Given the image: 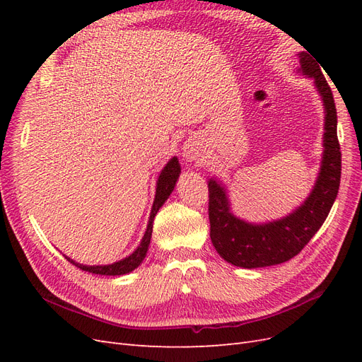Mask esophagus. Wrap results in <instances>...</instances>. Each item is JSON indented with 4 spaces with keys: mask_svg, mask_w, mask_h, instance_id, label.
Masks as SVG:
<instances>
[{
    "mask_svg": "<svg viewBox=\"0 0 362 362\" xmlns=\"http://www.w3.org/2000/svg\"><path fill=\"white\" fill-rule=\"evenodd\" d=\"M182 152H184V157L187 158L189 161H199L204 157L199 141H196V140H189L187 144L184 145Z\"/></svg>",
    "mask_w": 362,
    "mask_h": 362,
    "instance_id": "esophagus-1",
    "label": "esophagus"
}]
</instances>
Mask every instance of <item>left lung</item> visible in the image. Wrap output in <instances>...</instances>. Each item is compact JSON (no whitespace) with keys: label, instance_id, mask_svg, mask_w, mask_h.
I'll return each mask as SVG.
<instances>
[{"label":"left lung","instance_id":"obj_1","mask_svg":"<svg viewBox=\"0 0 362 362\" xmlns=\"http://www.w3.org/2000/svg\"><path fill=\"white\" fill-rule=\"evenodd\" d=\"M302 74L313 76L325 105L323 160L314 190L298 210L276 222L252 225L229 213L225 189L208 181V217L213 246L225 261L245 269L267 267L296 257L319 231L337 198L341 178V151L337 137V108L329 84L317 60L300 52Z\"/></svg>","mask_w":362,"mask_h":362}]
</instances>
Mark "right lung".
I'll return each instance as SVG.
<instances>
[{
	"mask_svg": "<svg viewBox=\"0 0 362 362\" xmlns=\"http://www.w3.org/2000/svg\"><path fill=\"white\" fill-rule=\"evenodd\" d=\"M180 172H181V169H180V163H178L177 157H173L161 170L158 181H157L156 199H154V205H152V211L149 216V223L146 228V233L144 235V240H141L140 246L129 257L120 259L117 262H113V264H108V266H83V264H78V262H74L71 258H68V261H71L72 264L80 267L84 272L95 273V275H107V276L125 275V273L133 272L136 267H139L141 264V261H144L146 257V252H148L149 242H151V235H152V222H154V217H156L157 211L160 210V206L164 204V201H166L170 196V193L173 192L175 184H177V180L180 177Z\"/></svg>",
	"mask_w": 362,
	"mask_h": 362,
	"instance_id": "obj_1",
	"label": "right lung"
}]
</instances>
